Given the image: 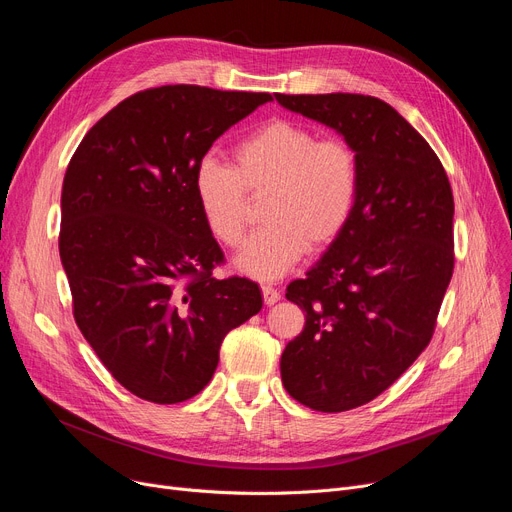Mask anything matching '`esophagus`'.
I'll use <instances>...</instances> for the list:
<instances>
[{
	"instance_id": "34e87169",
	"label": "esophagus",
	"mask_w": 512,
	"mask_h": 512,
	"mask_svg": "<svg viewBox=\"0 0 512 512\" xmlns=\"http://www.w3.org/2000/svg\"><path fill=\"white\" fill-rule=\"evenodd\" d=\"M261 294H263V303L265 305H274V303H278L280 301V290L278 288H274V286H270V284H263L261 286Z\"/></svg>"
}]
</instances>
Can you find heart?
Listing matches in <instances>:
<instances>
[{"label": "heart", "instance_id": "heart-1", "mask_svg": "<svg viewBox=\"0 0 512 512\" xmlns=\"http://www.w3.org/2000/svg\"><path fill=\"white\" fill-rule=\"evenodd\" d=\"M232 166L205 157L193 188L203 220L224 247L236 249L249 230L251 201L267 193V222L242 249L236 267L247 276H284L307 249H326L344 232L359 197L357 149L288 118L245 134L230 151Z\"/></svg>", "mask_w": 512, "mask_h": 512}]
</instances>
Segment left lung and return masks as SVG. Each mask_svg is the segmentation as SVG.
Returning a JSON list of instances; mask_svg holds the SVG:
<instances>
[{"instance_id":"obj_1","label":"left lung","mask_w":512,"mask_h":512,"mask_svg":"<svg viewBox=\"0 0 512 512\" xmlns=\"http://www.w3.org/2000/svg\"><path fill=\"white\" fill-rule=\"evenodd\" d=\"M286 110L336 128L357 149L351 222L286 299L305 311L282 353L286 392L321 413L357 409L425 351L454 270V197L440 157L371 95H284Z\"/></svg>"}]
</instances>
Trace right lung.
I'll return each mask as SVG.
<instances>
[{"mask_svg": "<svg viewBox=\"0 0 512 512\" xmlns=\"http://www.w3.org/2000/svg\"><path fill=\"white\" fill-rule=\"evenodd\" d=\"M270 99L145 89L107 112L68 164L58 242L74 321L114 380L155 405L199 394L224 336L261 311L253 280L211 276L226 259L193 178L213 141Z\"/></svg>", "mask_w": 512, "mask_h": 512, "instance_id": "add662e5", "label": "right lung"}]
</instances>
